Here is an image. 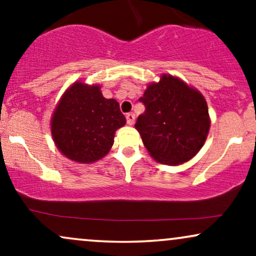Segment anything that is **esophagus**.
<instances>
[{
    "label": "esophagus",
    "instance_id": "obj_1",
    "mask_svg": "<svg viewBox=\"0 0 256 256\" xmlns=\"http://www.w3.org/2000/svg\"><path fill=\"white\" fill-rule=\"evenodd\" d=\"M126 122L128 125H134V113H128L126 114Z\"/></svg>",
    "mask_w": 256,
    "mask_h": 256
}]
</instances>
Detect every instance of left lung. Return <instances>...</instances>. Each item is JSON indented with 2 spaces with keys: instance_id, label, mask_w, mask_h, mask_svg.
I'll return each mask as SVG.
<instances>
[{
  "instance_id": "1",
  "label": "left lung",
  "mask_w": 256,
  "mask_h": 256,
  "mask_svg": "<svg viewBox=\"0 0 256 256\" xmlns=\"http://www.w3.org/2000/svg\"><path fill=\"white\" fill-rule=\"evenodd\" d=\"M140 101L146 110L134 128L158 162L180 165L198 154L210 126L207 102L200 91L162 74L158 83L148 85Z\"/></svg>"
}]
</instances>
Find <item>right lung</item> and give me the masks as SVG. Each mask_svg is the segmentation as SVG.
Listing matches in <instances>:
<instances>
[{
	"mask_svg": "<svg viewBox=\"0 0 256 256\" xmlns=\"http://www.w3.org/2000/svg\"><path fill=\"white\" fill-rule=\"evenodd\" d=\"M100 85L72 84L64 94L52 118V136L66 158L91 164L104 158L114 134L126 119L114 98H104Z\"/></svg>",
	"mask_w": 256,
	"mask_h": 256,
	"instance_id": "obj_1",
	"label": "right lung"
}]
</instances>
